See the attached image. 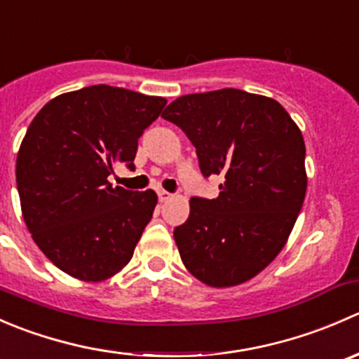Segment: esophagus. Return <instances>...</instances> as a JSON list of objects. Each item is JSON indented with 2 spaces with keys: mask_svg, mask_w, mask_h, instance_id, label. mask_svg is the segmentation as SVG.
Segmentation results:
<instances>
[{
  "mask_svg": "<svg viewBox=\"0 0 359 359\" xmlns=\"http://www.w3.org/2000/svg\"><path fill=\"white\" fill-rule=\"evenodd\" d=\"M158 198H159V201L161 203H165V201H168L170 198H172V194L168 193V191H158Z\"/></svg>",
  "mask_w": 359,
  "mask_h": 359,
  "instance_id": "34e87169",
  "label": "esophagus"
}]
</instances>
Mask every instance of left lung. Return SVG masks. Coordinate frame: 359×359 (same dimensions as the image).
<instances>
[{"label": "left lung", "mask_w": 359, "mask_h": 359, "mask_svg": "<svg viewBox=\"0 0 359 359\" xmlns=\"http://www.w3.org/2000/svg\"><path fill=\"white\" fill-rule=\"evenodd\" d=\"M161 118L196 147L203 177H224L173 229L184 266L210 287L248 281L285 247L306 198L299 126L274 99L236 88L179 97Z\"/></svg>", "instance_id": "obj_1"}]
</instances>
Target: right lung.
<instances>
[{
  "mask_svg": "<svg viewBox=\"0 0 359 359\" xmlns=\"http://www.w3.org/2000/svg\"><path fill=\"white\" fill-rule=\"evenodd\" d=\"M165 104L93 85L52 99L29 125L15 170L25 226L72 278L107 280L132 259L158 196L112 187L107 177L119 165L135 168L140 135Z\"/></svg>",
  "mask_w": 359,
  "mask_h": 359,
  "instance_id": "add662e5",
  "label": "right lung"
}]
</instances>
